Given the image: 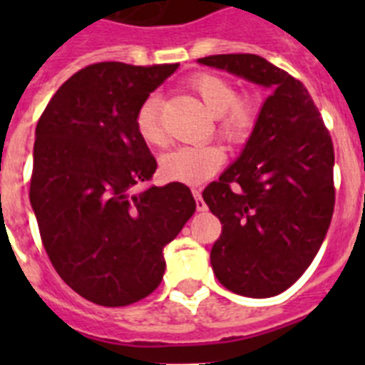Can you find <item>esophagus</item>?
<instances>
[{
  "label": "esophagus",
  "instance_id": "1",
  "mask_svg": "<svg viewBox=\"0 0 365 365\" xmlns=\"http://www.w3.org/2000/svg\"><path fill=\"white\" fill-rule=\"evenodd\" d=\"M193 197H195V206H197L199 212H205L206 210V202L202 201V195L199 190H193Z\"/></svg>",
  "mask_w": 365,
  "mask_h": 365
}]
</instances>
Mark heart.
I'll use <instances>...</instances> for the list:
<instances>
[{
    "mask_svg": "<svg viewBox=\"0 0 365 365\" xmlns=\"http://www.w3.org/2000/svg\"><path fill=\"white\" fill-rule=\"evenodd\" d=\"M192 91L202 100L215 118V133L225 143L240 146L252 137L261 117V96L256 93H237L232 80L215 73L201 71L190 78ZM135 130L150 146H164L166 131L160 120V96L151 93L135 113ZM225 163V150L217 144L182 146L160 159V173L182 185H201L219 172Z\"/></svg>",
    "mask_w": 365,
    "mask_h": 365,
    "instance_id": "b5f03b06",
    "label": "heart"
}]
</instances>
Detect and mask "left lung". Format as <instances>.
I'll use <instances>...</instances> for the list:
<instances>
[{
	"label": "left lung",
	"instance_id": "left-lung-1",
	"mask_svg": "<svg viewBox=\"0 0 365 365\" xmlns=\"http://www.w3.org/2000/svg\"><path fill=\"white\" fill-rule=\"evenodd\" d=\"M205 66L272 87L243 153L202 199L222 230L210 252L219 282L235 294L287 291L320 250L334 210V148L299 80L257 54H214Z\"/></svg>",
	"mask_w": 365,
	"mask_h": 365
}]
</instances>
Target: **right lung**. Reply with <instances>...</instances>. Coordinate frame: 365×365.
Listing matches in <instances>:
<instances>
[{
    "label": "right lung",
    "mask_w": 365,
    "mask_h": 365,
    "mask_svg": "<svg viewBox=\"0 0 365 365\" xmlns=\"http://www.w3.org/2000/svg\"><path fill=\"white\" fill-rule=\"evenodd\" d=\"M177 67L91 63L38 120L29 197L41 243L58 276L96 305L150 296L166 269L163 248L195 212L182 182L150 185L157 160L135 130L140 102Z\"/></svg>",
    "instance_id": "add662e5"
}]
</instances>
